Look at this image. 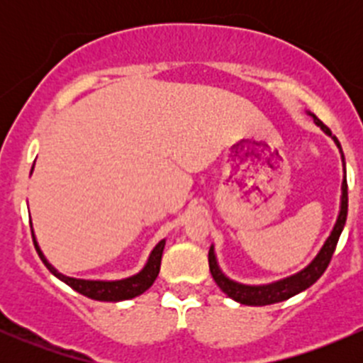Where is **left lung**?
Here are the masks:
<instances>
[{"label": "left lung", "mask_w": 363, "mask_h": 363, "mask_svg": "<svg viewBox=\"0 0 363 363\" xmlns=\"http://www.w3.org/2000/svg\"><path fill=\"white\" fill-rule=\"evenodd\" d=\"M311 117H313L314 124L320 126V130L323 131L325 135L332 138L335 142V145L339 147L340 160H342V186H340V207H339V216L335 219V225L332 228L330 235L327 237V240L323 242L321 250L318 251V255L303 267L302 270H298L296 274H291V276L283 277V279L272 281V283L267 284H244L239 283V281H233L226 276L225 272L219 267L218 258H216V250L214 244L208 250V269H211L212 277H214L216 284L221 288V291H225L230 298H233L235 302L244 303V306H270V303L284 302V300L291 298V296L298 295L300 291L307 290L309 286H313L318 279L321 277V274L327 270L328 263H330L332 255H334L335 246L339 242V237L342 233L344 225H346V216H347V181H346V161H344L342 149H340V144L335 135H332V131L318 119L314 113L307 111Z\"/></svg>", "instance_id": "1"}]
</instances>
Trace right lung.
<instances>
[{"mask_svg": "<svg viewBox=\"0 0 363 363\" xmlns=\"http://www.w3.org/2000/svg\"><path fill=\"white\" fill-rule=\"evenodd\" d=\"M33 168H35V164L31 167V174H33ZM31 233H33V242H35L36 251H38V256L42 258V262L45 263L47 269H49L57 279L63 281L65 284H68L69 288H73V290L79 291V294L86 295L87 298L100 300V302H121V300L135 298V296L142 295L145 290H149L160 274L161 256H163V250H164V239L156 244L155 250H152L151 255H149L145 265L142 267L137 274H133V276L130 277H124V279L100 281V279H77V277H69V276H65V274H61L52 263H49V259H47L45 255H43V251L40 250L33 226H31Z\"/></svg>", "mask_w": 363, "mask_h": 363, "instance_id": "obj_1", "label": "right lung"}]
</instances>
